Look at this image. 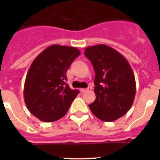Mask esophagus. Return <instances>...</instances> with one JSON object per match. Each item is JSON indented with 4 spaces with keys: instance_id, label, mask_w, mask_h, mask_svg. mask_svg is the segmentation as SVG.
Masks as SVG:
<instances>
[{
    "instance_id": "esophagus-1",
    "label": "esophagus",
    "mask_w": 160,
    "mask_h": 160,
    "mask_svg": "<svg viewBox=\"0 0 160 160\" xmlns=\"http://www.w3.org/2000/svg\"><path fill=\"white\" fill-rule=\"evenodd\" d=\"M89 89H80V91H81L82 93H84V92H87V91H88Z\"/></svg>"
}]
</instances>
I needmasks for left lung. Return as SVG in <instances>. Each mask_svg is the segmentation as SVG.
I'll return each instance as SVG.
<instances>
[{
	"label": "left lung",
	"instance_id": "8db88e82",
	"mask_svg": "<svg viewBox=\"0 0 160 160\" xmlns=\"http://www.w3.org/2000/svg\"><path fill=\"white\" fill-rule=\"evenodd\" d=\"M84 54L95 72L96 98L89 105L93 114L104 122H113L131 109L136 85L128 60L117 50L106 45L89 46Z\"/></svg>",
	"mask_w": 160,
	"mask_h": 160
}]
</instances>
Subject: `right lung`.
I'll list each match as a JSON object with an SVG mask.
<instances>
[{"mask_svg":"<svg viewBox=\"0 0 160 160\" xmlns=\"http://www.w3.org/2000/svg\"><path fill=\"white\" fill-rule=\"evenodd\" d=\"M80 54L75 47L53 45L33 60L25 78L24 98L36 118L54 122L67 113L79 91L66 82V72Z\"/></svg>","mask_w":160,"mask_h":160,"instance_id":"add662e5","label":"right lung"}]
</instances>
